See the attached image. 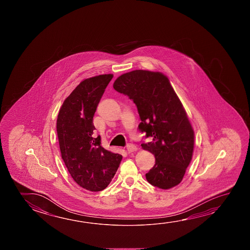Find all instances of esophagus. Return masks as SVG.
<instances>
[{"instance_id": "1", "label": "esophagus", "mask_w": 250, "mask_h": 250, "mask_svg": "<svg viewBox=\"0 0 250 250\" xmlns=\"http://www.w3.org/2000/svg\"><path fill=\"white\" fill-rule=\"evenodd\" d=\"M137 150H138V148L136 147L133 144H129V145L127 146V151H128L129 153L136 151Z\"/></svg>"}]
</instances>
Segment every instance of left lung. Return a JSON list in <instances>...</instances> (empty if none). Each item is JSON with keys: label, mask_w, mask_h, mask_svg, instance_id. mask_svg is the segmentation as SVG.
I'll use <instances>...</instances> for the list:
<instances>
[{"label": "left lung", "mask_w": 250, "mask_h": 250, "mask_svg": "<svg viewBox=\"0 0 250 250\" xmlns=\"http://www.w3.org/2000/svg\"><path fill=\"white\" fill-rule=\"evenodd\" d=\"M113 88L135 103L139 130L151 139L141 144L155 157L154 167L146 174L148 182L165 190L176 187L192 160L194 131L167 77L159 71L132 70L119 76Z\"/></svg>", "instance_id": "8db88e82"}]
</instances>
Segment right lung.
Segmentation results:
<instances>
[{
	"label": "right lung",
	"mask_w": 250,
	"mask_h": 250,
	"mask_svg": "<svg viewBox=\"0 0 250 250\" xmlns=\"http://www.w3.org/2000/svg\"><path fill=\"white\" fill-rule=\"evenodd\" d=\"M112 78L83 79L62 103L57 120L62 159L77 184L91 192L106 188L123 158L103 147L100 136L93 137V117Z\"/></svg>",
	"instance_id": "right-lung-1"
}]
</instances>
